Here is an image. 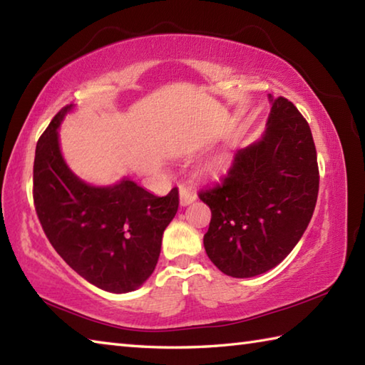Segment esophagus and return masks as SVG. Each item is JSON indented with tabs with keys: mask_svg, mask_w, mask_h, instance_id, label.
Here are the masks:
<instances>
[{
	"mask_svg": "<svg viewBox=\"0 0 365 365\" xmlns=\"http://www.w3.org/2000/svg\"><path fill=\"white\" fill-rule=\"evenodd\" d=\"M196 200V193L188 187H180V204L188 205Z\"/></svg>",
	"mask_w": 365,
	"mask_h": 365,
	"instance_id": "obj_1",
	"label": "esophagus"
}]
</instances>
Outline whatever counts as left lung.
I'll list each match as a JSON object with an SVG mask.
<instances>
[{"instance_id":"obj_1","label":"left lung","mask_w":365,"mask_h":365,"mask_svg":"<svg viewBox=\"0 0 365 365\" xmlns=\"http://www.w3.org/2000/svg\"><path fill=\"white\" fill-rule=\"evenodd\" d=\"M269 98L273 107L260 140L237 150L222 182L200 191L212 212L205 254L233 277L279 264L307 230L319 191L307 119L287 98Z\"/></svg>"}]
</instances>
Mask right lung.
Returning a JSON list of instances; mask_svg holds the SVG:
<instances>
[{"instance_id": "right-lung-1", "label": "right lung", "mask_w": 365, "mask_h": 365, "mask_svg": "<svg viewBox=\"0 0 365 365\" xmlns=\"http://www.w3.org/2000/svg\"><path fill=\"white\" fill-rule=\"evenodd\" d=\"M71 105L52 118L36 143L33 201L49 242L96 287L132 292L160 258L163 233L178 209V188L155 196L129 178L92 187L73 174L58 147V125Z\"/></svg>"}]
</instances>
